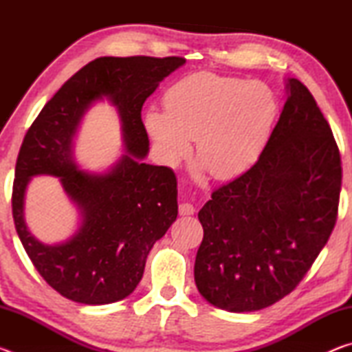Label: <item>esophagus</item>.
<instances>
[{
    "label": "esophagus",
    "mask_w": 352,
    "mask_h": 352,
    "mask_svg": "<svg viewBox=\"0 0 352 352\" xmlns=\"http://www.w3.org/2000/svg\"><path fill=\"white\" fill-rule=\"evenodd\" d=\"M178 212H180L182 216H192L195 212V208L190 204H180V206H178Z\"/></svg>",
    "instance_id": "esophagus-1"
}]
</instances>
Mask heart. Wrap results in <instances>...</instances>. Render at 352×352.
Returning a JSON list of instances; mask_svg holds the SVG:
<instances>
[{
	"instance_id": "b5f03b06",
	"label": "heart",
	"mask_w": 352,
	"mask_h": 352,
	"mask_svg": "<svg viewBox=\"0 0 352 352\" xmlns=\"http://www.w3.org/2000/svg\"><path fill=\"white\" fill-rule=\"evenodd\" d=\"M164 111L151 109L144 124L163 158L175 164L197 140L199 162L214 178L226 180L258 162L278 115L267 83L216 73L189 74L163 94Z\"/></svg>"
}]
</instances>
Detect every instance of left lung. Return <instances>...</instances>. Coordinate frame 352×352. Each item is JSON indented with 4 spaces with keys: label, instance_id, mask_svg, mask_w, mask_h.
Returning a JSON list of instances; mask_svg holds the SVG:
<instances>
[{
    "label": "left lung",
    "instance_id": "1",
    "mask_svg": "<svg viewBox=\"0 0 352 352\" xmlns=\"http://www.w3.org/2000/svg\"><path fill=\"white\" fill-rule=\"evenodd\" d=\"M342 158L311 91L287 80V100L259 160L214 189L194 278L200 295L252 312L289 295L326 245L338 216Z\"/></svg>",
    "mask_w": 352,
    "mask_h": 352
}]
</instances>
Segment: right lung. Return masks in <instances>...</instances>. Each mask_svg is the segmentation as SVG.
<instances>
[{
  "instance_id": "1",
  "label": "right lung",
  "mask_w": 352,
  "mask_h": 352,
  "mask_svg": "<svg viewBox=\"0 0 352 352\" xmlns=\"http://www.w3.org/2000/svg\"><path fill=\"white\" fill-rule=\"evenodd\" d=\"M184 62L183 57H99L63 83L25 135L12 216L41 278L71 301L96 306L129 296L141 281L153 243L177 219L174 170L141 162L148 152L141 110L158 83ZM104 96L122 116L128 155L109 175L93 176L76 169L70 142L87 105ZM41 173L60 177L84 214L78 234L60 246L38 243L22 217L28 178Z\"/></svg>"
}]
</instances>
